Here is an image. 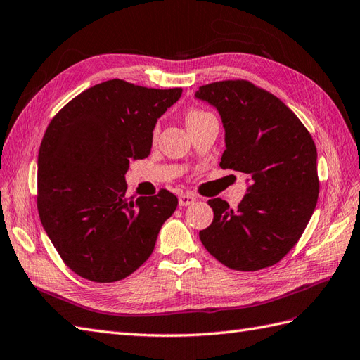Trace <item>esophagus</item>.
<instances>
[{
    "instance_id": "esophagus-1",
    "label": "esophagus",
    "mask_w": 360,
    "mask_h": 360,
    "mask_svg": "<svg viewBox=\"0 0 360 360\" xmlns=\"http://www.w3.org/2000/svg\"><path fill=\"white\" fill-rule=\"evenodd\" d=\"M196 200V196L191 195V193H182L179 195V205L181 207H187L190 204H193Z\"/></svg>"
}]
</instances>
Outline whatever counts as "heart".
Segmentation results:
<instances>
[{"mask_svg":"<svg viewBox=\"0 0 360 360\" xmlns=\"http://www.w3.org/2000/svg\"><path fill=\"white\" fill-rule=\"evenodd\" d=\"M208 116H213L210 112L204 110V108H198V107H191L188 108V110L186 112V115H184V120H186V124L187 127H190V125H193L199 121H202L205 118H208ZM158 133H160V125H155L153 127V138L158 136Z\"/></svg>","mask_w":360,"mask_h":360,"instance_id":"1","label":"heart"}]
</instances>
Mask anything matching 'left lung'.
Returning a JSON list of instances; mask_svg holds the SVG:
<instances>
[{
    "label": "left lung",
    "mask_w": 360,
    "mask_h": 360,
    "mask_svg": "<svg viewBox=\"0 0 360 360\" xmlns=\"http://www.w3.org/2000/svg\"><path fill=\"white\" fill-rule=\"evenodd\" d=\"M196 98L214 105L222 118L221 169L250 176L236 210L219 198L208 199L214 216L199 231L200 242L231 270L278 264L302 236L319 196L310 131L278 96L245 79L200 86Z\"/></svg>",
    "instance_id": "8db88e82"
}]
</instances>
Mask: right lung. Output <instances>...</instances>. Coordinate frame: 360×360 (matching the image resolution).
Masks as SVG:
<instances>
[{"label": "right lung", "instance_id": "add662e5", "mask_svg": "<svg viewBox=\"0 0 360 360\" xmlns=\"http://www.w3.org/2000/svg\"><path fill=\"white\" fill-rule=\"evenodd\" d=\"M181 94L110 79L81 91L49 122L38 153V213L81 278L121 281L153 253L178 198L165 188L127 198L125 173L131 160L150 155L158 118Z\"/></svg>", "mask_w": 360, "mask_h": 360}]
</instances>
